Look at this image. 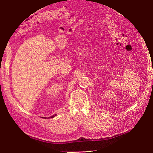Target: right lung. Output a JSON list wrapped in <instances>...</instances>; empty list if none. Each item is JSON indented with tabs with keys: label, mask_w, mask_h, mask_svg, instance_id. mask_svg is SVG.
I'll list each match as a JSON object with an SVG mask.
<instances>
[{
	"label": "right lung",
	"mask_w": 153,
	"mask_h": 153,
	"mask_svg": "<svg viewBox=\"0 0 153 153\" xmlns=\"http://www.w3.org/2000/svg\"><path fill=\"white\" fill-rule=\"evenodd\" d=\"M56 115V114H54V115H53V116L50 117V118H53V117H54ZM42 118H43V117H42ZM46 118V117H44V118Z\"/></svg>",
	"instance_id": "add662e5"
}]
</instances>
